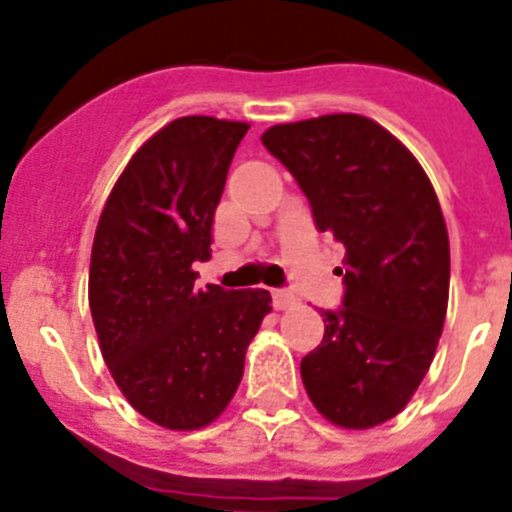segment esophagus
<instances>
[{
	"label": "esophagus",
	"mask_w": 512,
	"mask_h": 512,
	"mask_svg": "<svg viewBox=\"0 0 512 512\" xmlns=\"http://www.w3.org/2000/svg\"><path fill=\"white\" fill-rule=\"evenodd\" d=\"M273 303L278 311H285V308L296 306V293H293V290H285V288L273 290Z\"/></svg>",
	"instance_id": "1"
}]
</instances>
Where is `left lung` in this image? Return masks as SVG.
I'll return each instance as SVG.
<instances>
[{
    "label": "left lung",
    "instance_id": "8db88e82",
    "mask_svg": "<svg viewBox=\"0 0 512 512\" xmlns=\"http://www.w3.org/2000/svg\"><path fill=\"white\" fill-rule=\"evenodd\" d=\"M262 145L296 178L319 232L344 245V298L301 359L311 403L342 428L403 411L426 377L449 303V234L436 191L385 127L359 114L275 124Z\"/></svg>",
    "mask_w": 512,
    "mask_h": 512
}]
</instances>
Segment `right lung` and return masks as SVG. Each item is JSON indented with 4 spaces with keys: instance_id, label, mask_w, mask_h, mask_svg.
<instances>
[{
    "instance_id": "1",
    "label": "right lung",
    "mask_w": 512,
    "mask_h": 512,
    "mask_svg": "<svg viewBox=\"0 0 512 512\" xmlns=\"http://www.w3.org/2000/svg\"><path fill=\"white\" fill-rule=\"evenodd\" d=\"M250 124L181 117L132 155L99 216L89 306L114 382L147 421L209 426L234 398L270 293L196 288L214 211Z\"/></svg>"
}]
</instances>
